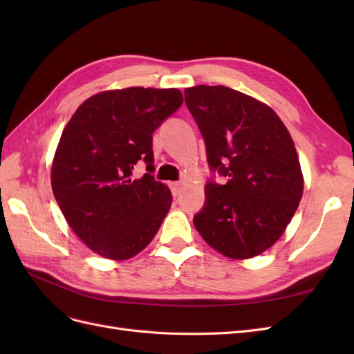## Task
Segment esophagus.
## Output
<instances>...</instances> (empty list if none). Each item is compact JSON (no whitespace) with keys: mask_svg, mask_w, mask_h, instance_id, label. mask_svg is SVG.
I'll list each match as a JSON object with an SVG mask.
<instances>
[{"mask_svg":"<svg viewBox=\"0 0 354 354\" xmlns=\"http://www.w3.org/2000/svg\"><path fill=\"white\" fill-rule=\"evenodd\" d=\"M180 187H181V185L178 183V181H173V183H169V189H171V192H173L174 196H177L180 194Z\"/></svg>","mask_w":354,"mask_h":354,"instance_id":"1","label":"esophagus"}]
</instances>
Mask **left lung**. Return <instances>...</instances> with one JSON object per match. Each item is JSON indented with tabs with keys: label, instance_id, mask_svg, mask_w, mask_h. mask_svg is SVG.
Masks as SVG:
<instances>
[{
	"label": "left lung",
	"instance_id": "obj_1",
	"mask_svg": "<svg viewBox=\"0 0 354 354\" xmlns=\"http://www.w3.org/2000/svg\"><path fill=\"white\" fill-rule=\"evenodd\" d=\"M185 97L211 169L229 178L207 183L195 227L220 254L252 259L282 236L303 196L292 137L270 106L224 85H196Z\"/></svg>",
	"mask_w": 354,
	"mask_h": 354
}]
</instances>
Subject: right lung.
I'll return each instance as SVG.
<instances>
[{
  "label": "right lung",
  "instance_id": "add662e5",
  "mask_svg": "<svg viewBox=\"0 0 354 354\" xmlns=\"http://www.w3.org/2000/svg\"><path fill=\"white\" fill-rule=\"evenodd\" d=\"M181 103L177 88L108 90L85 100L66 124L51 187L71 229L93 252L128 260L155 238L173 195L152 176V134ZM140 158L148 173L134 179Z\"/></svg>",
  "mask_w": 354,
  "mask_h": 354
}]
</instances>
